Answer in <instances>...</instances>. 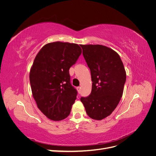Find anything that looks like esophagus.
I'll return each mask as SVG.
<instances>
[{
  "label": "esophagus",
  "mask_w": 156,
  "mask_h": 156,
  "mask_svg": "<svg viewBox=\"0 0 156 156\" xmlns=\"http://www.w3.org/2000/svg\"><path fill=\"white\" fill-rule=\"evenodd\" d=\"M77 92H78L79 94L81 93V87H77Z\"/></svg>",
  "instance_id": "1"
}]
</instances>
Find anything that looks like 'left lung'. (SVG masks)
<instances>
[{"instance_id":"1","label":"left lung","mask_w":156,"mask_h":156,"mask_svg":"<svg viewBox=\"0 0 156 156\" xmlns=\"http://www.w3.org/2000/svg\"><path fill=\"white\" fill-rule=\"evenodd\" d=\"M90 69L92 81L90 96L81 101L88 116L101 120L109 116L123 94L126 72L119 55L102 45H81Z\"/></svg>"}]
</instances>
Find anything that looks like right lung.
Segmentation results:
<instances>
[{"label": "right lung", "instance_id": "right-lung-1", "mask_svg": "<svg viewBox=\"0 0 156 156\" xmlns=\"http://www.w3.org/2000/svg\"><path fill=\"white\" fill-rule=\"evenodd\" d=\"M82 53L77 44L55 41L45 44L34 58L29 79L37 107L49 119H66L77 98L69 69Z\"/></svg>", "mask_w": 156, "mask_h": 156}]
</instances>
